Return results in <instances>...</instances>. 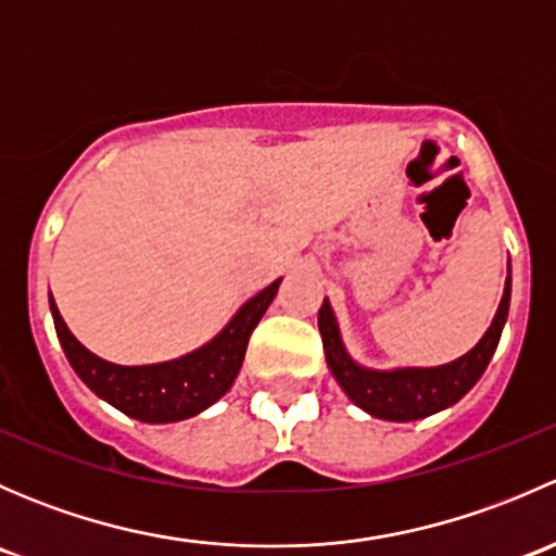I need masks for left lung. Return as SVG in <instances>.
<instances>
[{
	"label": "left lung",
	"mask_w": 556,
	"mask_h": 556,
	"mask_svg": "<svg viewBox=\"0 0 556 556\" xmlns=\"http://www.w3.org/2000/svg\"><path fill=\"white\" fill-rule=\"evenodd\" d=\"M508 301H511V277L506 279V290H503L501 306H497L490 330L459 361L439 368H403V371L382 374L366 371V368L355 366L350 361V355L341 346L333 309H330L328 299H325L317 317L319 336H323L325 346V361H328L336 382L344 387L346 395L363 412L374 414L379 419H390V422H412V419L430 417V414L457 403L470 387L479 382L492 352H495L497 341H501L503 323L508 317Z\"/></svg>",
	"instance_id": "8db88e82"
}]
</instances>
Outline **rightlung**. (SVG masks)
I'll return each mask as SVG.
<instances>
[{"label": "right lung", "instance_id": "add662e5", "mask_svg": "<svg viewBox=\"0 0 556 556\" xmlns=\"http://www.w3.org/2000/svg\"><path fill=\"white\" fill-rule=\"evenodd\" d=\"M279 290L277 282L268 285L263 293L250 299L237 317L228 323L217 339L179 361L159 363V366H115L88 352L75 336L70 333L66 323L55 309L50 299V312H53L55 333H59L61 346L70 357L72 368L99 397L121 408L128 417L139 422H179L193 414L204 412L206 406L223 397L228 387L237 379L242 368L247 341L252 330L266 314L268 304Z\"/></svg>", "mask_w": 556, "mask_h": 556}]
</instances>
